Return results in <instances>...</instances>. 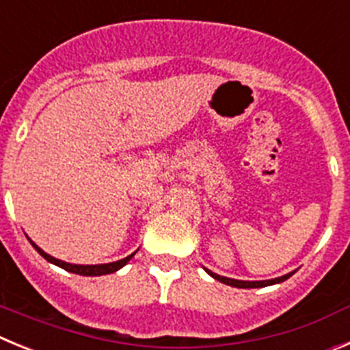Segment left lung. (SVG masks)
I'll return each instance as SVG.
<instances>
[{"instance_id":"8db88e82","label":"left lung","mask_w":350,"mask_h":350,"mask_svg":"<svg viewBox=\"0 0 350 350\" xmlns=\"http://www.w3.org/2000/svg\"><path fill=\"white\" fill-rule=\"evenodd\" d=\"M206 272L209 273V275H213L216 281L223 282V284L234 286V288H263V286L277 284V282L286 281V279H289V277L293 275V272H291V273H286V275H282V277H277V279H270V281H237V279H228V277L218 275V273L211 272V270H207V269H206Z\"/></svg>"}]
</instances>
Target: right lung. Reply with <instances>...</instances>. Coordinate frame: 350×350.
<instances>
[{
    "mask_svg": "<svg viewBox=\"0 0 350 350\" xmlns=\"http://www.w3.org/2000/svg\"><path fill=\"white\" fill-rule=\"evenodd\" d=\"M29 242L33 244L34 250L42 254L46 261H50V263H53V265L61 267V269L68 270V272L80 273V275H105V273H113V272H116L118 269H122V267H124L132 256H134V254H131V256L124 258V260L113 261V263H105V265H71V263H66V261H61V260H57V258H53V256H50V254H46L45 251L40 250V247H38L33 241H29Z\"/></svg>",
    "mask_w": 350,
    "mask_h": 350,
    "instance_id": "obj_1",
    "label": "right lung"
}]
</instances>
